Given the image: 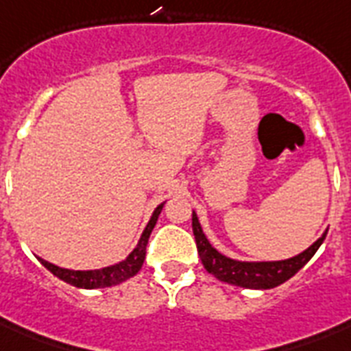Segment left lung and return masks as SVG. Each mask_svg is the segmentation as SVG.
<instances>
[{"label": "left lung", "mask_w": 351, "mask_h": 351, "mask_svg": "<svg viewBox=\"0 0 351 351\" xmlns=\"http://www.w3.org/2000/svg\"><path fill=\"white\" fill-rule=\"evenodd\" d=\"M193 233H195V240H197L200 261H202L204 267L208 269V273H211L213 277H217L222 282L240 286V288L271 289L286 282L288 278H291L295 273L299 271L300 267L308 264V261L315 255V251L321 247V244L326 239L328 230L322 233L321 239H317L308 250H304L299 255L284 258V261L258 262L237 261V258H231V256L220 253L208 240L195 211H193Z\"/></svg>", "instance_id": "8db88e82"}]
</instances>
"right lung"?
Wrapping results in <instances>:
<instances>
[{"label": "right lung", "mask_w": 351, "mask_h": 351, "mask_svg": "<svg viewBox=\"0 0 351 351\" xmlns=\"http://www.w3.org/2000/svg\"><path fill=\"white\" fill-rule=\"evenodd\" d=\"M164 204H160L158 208L153 211L147 226H145V230L140 234V240H138L136 247H134L123 261L118 262V264L100 267V269H84V271H80V269H65V267H60L56 266V264H51V262L43 261L40 256H38V261H40L54 277L62 278L63 282L71 284V286H76V288H111V286L125 282L127 278L134 277V275L142 269V264L143 261H145V247H147L149 234H151L153 228L156 226V220H158V215L162 213Z\"/></svg>", "instance_id": "add662e5"}]
</instances>
